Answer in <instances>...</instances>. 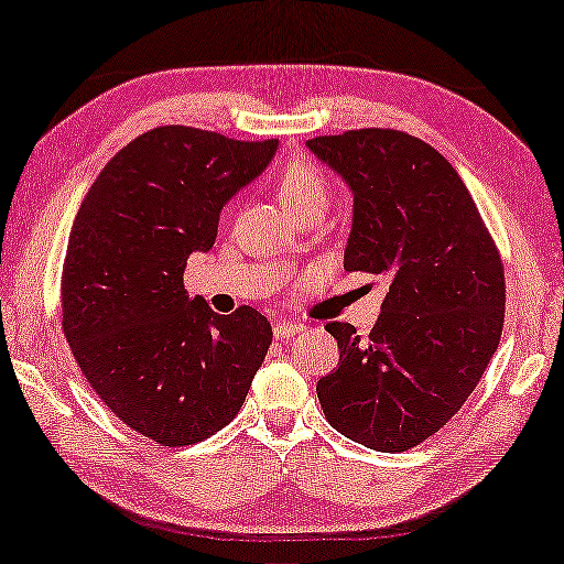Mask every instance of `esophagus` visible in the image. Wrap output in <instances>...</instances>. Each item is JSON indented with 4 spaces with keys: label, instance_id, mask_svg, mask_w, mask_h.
I'll return each instance as SVG.
<instances>
[{
    "label": "esophagus",
    "instance_id": "34e87169",
    "mask_svg": "<svg viewBox=\"0 0 564 564\" xmlns=\"http://www.w3.org/2000/svg\"><path fill=\"white\" fill-rule=\"evenodd\" d=\"M302 322H294V319H282L276 322L274 325V337L276 339H290L292 335H297V332H302Z\"/></svg>",
    "mask_w": 564,
    "mask_h": 564
}]
</instances>
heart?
I'll use <instances>...</instances> for the list:
<instances>
[{
  "label": "heart",
  "mask_w": 564,
  "mask_h": 564,
  "mask_svg": "<svg viewBox=\"0 0 564 564\" xmlns=\"http://www.w3.org/2000/svg\"><path fill=\"white\" fill-rule=\"evenodd\" d=\"M280 195L290 212L310 205V202H325L327 180L317 164L302 160L290 162L280 174Z\"/></svg>",
  "instance_id": "1"
}]
</instances>
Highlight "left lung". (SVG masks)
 <instances>
[{"label": "left lung", "instance_id": "1", "mask_svg": "<svg viewBox=\"0 0 564 564\" xmlns=\"http://www.w3.org/2000/svg\"><path fill=\"white\" fill-rule=\"evenodd\" d=\"M355 195L347 272L390 276L367 339L325 327L339 367L317 382L327 422L377 452H404L455 417L505 322V267L473 195L435 147L400 129L310 140Z\"/></svg>", "mask_w": 564, "mask_h": 564}]
</instances>
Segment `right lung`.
Listing matches in <instances>:
<instances>
[{"label":"right lung","instance_id":"obj_1","mask_svg":"<svg viewBox=\"0 0 564 564\" xmlns=\"http://www.w3.org/2000/svg\"><path fill=\"white\" fill-rule=\"evenodd\" d=\"M274 152L276 140L154 127L107 162L74 217L64 337L99 400L156 445H195L232 422L270 349L264 315L189 300L184 267Z\"/></svg>","mask_w":564,"mask_h":564}]
</instances>
